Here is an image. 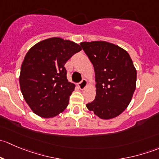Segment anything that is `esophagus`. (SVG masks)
Listing matches in <instances>:
<instances>
[{"label": "esophagus", "instance_id": "esophagus-1", "mask_svg": "<svg viewBox=\"0 0 159 159\" xmlns=\"http://www.w3.org/2000/svg\"><path fill=\"white\" fill-rule=\"evenodd\" d=\"M88 86V81L86 79H83L81 82L78 84V87L81 90H84Z\"/></svg>", "mask_w": 159, "mask_h": 159}]
</instances>
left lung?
I'll use <instances>...</instances> for the list:
<instances>
[{
    "instance_id": "1",
    "label": "left lung",
    "mask_w": 159,
    "mask_h": 159,
    "mask_svg": "<svg viewBox=\"0 0 159 159\" xmlns=\"http://www.w3.org/2000/svg\"><path fill=\"white\" fill-rule=\"evenodd\" d=\"M94 66L95 99L86 105L102 119L116 118L129 106L136 89L137 71L129 53L107 41L81 42Z\"/></svg>"
}]
</instances>
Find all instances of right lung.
<instances>
[{"label": "right lung", "mask_w": 159, "mask_h": 159, "mask_svg": "<svg viewBox=\"0 0 159 159\" xmlns=\"http://www.w3.org/2000/svg\"><path fill=\"white\" fill-rule=\"evenodd\" d=\"M81 51V46L63 38L37 43L25 55L19 83L25 102L38 116L51 118L63 112L75 85L67 79L66 62Z\"/></svg>", "instance_id": "right-lung-1"}]
</instances>
